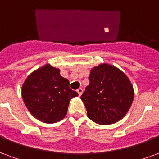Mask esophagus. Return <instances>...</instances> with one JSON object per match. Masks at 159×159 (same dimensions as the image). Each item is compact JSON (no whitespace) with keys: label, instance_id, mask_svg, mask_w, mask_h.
Here are the masks:
<instances>
[{"label":"esophagus","instance_id":"34e87169","mask_svg":"<svg viewBox=\"0 0 159 159\" xmlns=\"http://www.w3.org/2000/svg\"><path fill=\"white\" fill-rule=\"evenodd\" d=\"M77 93L79 94V96H81L82 93H83V90H82V88H79L78 90H77Z\"/></svg>","mask_w":159,"mask_h":159}]
</instances>
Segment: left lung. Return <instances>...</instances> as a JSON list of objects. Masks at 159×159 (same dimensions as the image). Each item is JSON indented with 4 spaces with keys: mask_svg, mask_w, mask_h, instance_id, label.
<instances>
[{
    "mask_svg": "<svg viewBox=\"0 0 159 159\" xmlns=\"http://www.w3.org/2000/svg\"><path fill=\"white\" fill-rule=\"evenodd\" d=\"M90 84L82 96L90 119L100 125H111L125 117L134 99L129 78L114 66L102 63L91 69Z\"/></svg>",
    "mask_w": 159,
    "mask_h": 159,
    "instance_id": "left-lung-1",
    "label": "left lung"
}]
</instances>
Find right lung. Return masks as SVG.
<instances>
[{
  "mask_svg": "<svg viewBox=\"0 0 159 159\" xmlns=\"http://www.w3.org/2000/svg\"><path fill=\"white\" fill-rule=\"evenodd\" d=\"M78 93L69 88V81L58 68L46 64L31 73L22 86V97L34 118L46 124L62 120L70 99Z\"/></svg>",
  "mask_w": 159,
  "mask_h": 159,
  "instance_id": "right-lung-1",
  "label": "right lung"
}]
</instances>
